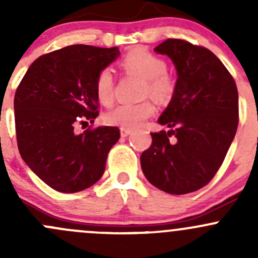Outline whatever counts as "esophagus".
I'll return each instance as SVG.
<instances>
[{
  "label": "esophagus",
  "instance_id": "34e87169",
  "mask_svg": "<svg viewBox=\"0 0 258 258\" xmlns=\"http://www.w3.org/2000/svg\"><path fill=\"white\" fill-rule=\"evenodd\" d=\"M131 130H126V128H121V136L122 137H127L130 134H131Z\"/></svg>",
  "mask_w": 258,
  "mask_h": 258
}]
</instances>
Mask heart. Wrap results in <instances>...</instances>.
<instances>
[{
	"instance_id": "heart-1",
	"label": "heart",
	"mask_w": 258,
	"mask_h": 258,
	"mask_svg": "<svg viewBox=\"0 0 258 258\" xmlns=\"http://www.w3.org/2000/svg\"><path fill=\"white\" fill-rule=\"evenodd\" d=\"M119 66L127 74H134L144 79V97L151 96L158 102H167L175 95L176 79L167 71L165 59L144 48L130 51L119 62ZM114 81L111 71L103 69L95 80V93L102 105L108 106L113 101ZM156 107L152 101L146 100L140 103H123L113 107L105 114V122L110 126L126 130H135L142 126L145 121L152 117Z\"/></svg>"
}]
</instances>
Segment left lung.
<instances>
[{"instance_id":"1","label":"left lung","mask_w":258,"mask_h":258,"mask_svg":"<svg viewBox=\"0 0 258 258\" xmlns=\"http://www.w3.org/2000/svg\"><path fill=\"white\" fill-rule=\"evenodd\" d=\"M177 70L175 95L141 155L146 178L161 191L186 195L220 170L238 126V91L232 75L209 48L168 38L155 48Z\"/></svg>"}]
</instances>
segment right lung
<instances>
[{
    "instance_id": "obj_1",
    "label": "right lung",
    "mask_w": 258,
    "mask_h": 258,
    "mask_svg": "<svg viewBox=\"0 0 258 258\" xmlns=\"http://www.w3.org/2000/svg\"><path fill=\"white\" fill-rule=\"evenodd\" d=\"M119 54L117 47L67 46L38 57L15 93L18 151L28 167L51 188L64 194L95 184L106 168L119 128L93 123L98 116L95 80Z\"/></svg>"
}]
</instances>
